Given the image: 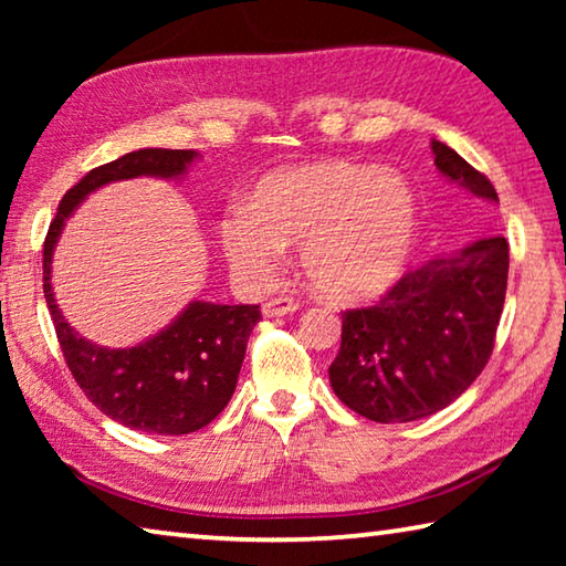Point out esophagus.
Masks as SVG:
<instances>
[{
  "label": "esophagus",
  "instance_id": "1",
  "mask_svg": "<svg viewBox=\"0 0 566 566\" xmlns=\"http://www.w3.org/2000/svg\"><path fill=\"white\" fill-rule=\"evenodd\" d=\"M296 306L300 304H296L292 296H274V300L264 302L262 312H264V317H284V314L296 312Z\"/></svg>",
  "mask_w": 566,
  "mask_h": 566
}]
</instances>
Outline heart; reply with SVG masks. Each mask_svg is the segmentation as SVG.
Segmentation results:
<instances>
[{"label":"heart","mask_w":566,"mask_h":566,"mask_svg":"<svg viewBox=\"0 0 566 566\" xmlns=\"http://www.w3.org/2000/svg\"><path fill=\"white\" fill-rule=\"evenodd\" d=\"M415 229L417 205L399 175L327 159L256 181L247 207H234L219 222V239L232 270L256 286L280 272L284 247L300 244L312 290L354 304L397 282Z\"/></svg>","instance_id":"heart-1"}]
</instances>
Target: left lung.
Instances as JSON below:
<instances>
[{"mask_svg":"<svg viewBox=\"0 0 566 566\" xmlns=\"http://www.w3.org/2000/svg\"><path fill=\"white\" fill-rule=\"evenodd\" d=\"M434 165L474 205L500 197L482 171L442 142ZM510 244L482 237L407 272L377 304L342 314V347L329 367L334 395L381 424L424 419L482 375L500 327Z\"/></svg>","mask_w":566,"mask_h":566,"instance_id":"8db88e82","label":"left lung"}]
</instances>
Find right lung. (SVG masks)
<instances>
[{
	"instance_id": "obj_1",
	"label": "right lung",
	"mask_w": 566,
	"mask_h": 566,
	"mask_svg": "<svg viewBox=\"0 0 566 566\" xmlns=\"http://www.w3.org/2000/svg\"><path fill=\"white\" fill-rule=\"evenodd\" d=\"M197 157L195 149H139L92 169L62 197L44 239V300L66 367L94 407L147 434L197 432L229 405L247 339L262 319L260 306L195 300L137 347H99L80 337L60 312L52 290V254L66 219L94 189L134 177L179 179Z\"/></svg>"
}]
</instances>
